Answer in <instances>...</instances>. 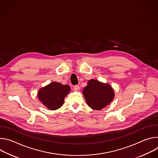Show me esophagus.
Masks as SVG:
<instances>
[{
    "mask_svg": "<svg viewBox=\"0 0 158 158\" xmlns=\"http://www.w3.org/2000/svg\"><path fill=\"white\" fill-rule=\"evenodd\" d=\"M79 89H80V87H79V86L77 85H75L74 86V91H79Z\"/></svg>",
    "mask_w": 158,
    "mask_h": 158,
    "instance_id": "34e87169",
    "label": "esophagus"
}]
</instances>
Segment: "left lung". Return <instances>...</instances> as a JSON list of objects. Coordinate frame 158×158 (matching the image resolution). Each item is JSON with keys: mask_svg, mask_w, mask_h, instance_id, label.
<instances>
[{"mask_svg": "<svg viewBox=\"0 0 158 158\" xmlns=\"http://www.w3.org/2000/svg\"><path fill=\"white\" fill-rule=\"evenodd\" d=\"M82 94L87 105L94 110H101L114 99V90L109 84L97 80L89 81L83 89Z\"/></svg>", "mask_w": 158, "mask_h": 158, "instance_id": "obj_1", "label": "left lung"}]
</instances>
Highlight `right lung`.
Segmentation results:
<instances>
[{"mask_svg":"<svg viewBox=\"0 0 158 158\" xmlns=\"http://www.w3.org/2000/svg\"><path fill=\"white\" fill-rule=\"evenodd\" d=\"M68 85H62L54 82L40 89L38 93L39 99L51 110H56L60 107L66 95L70 91Z\"/></svg>","mask_w":158,"mask_h":158,"instance_id":"obj_1","label":"right lung"}]
</instances>
